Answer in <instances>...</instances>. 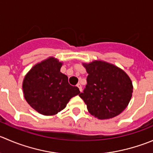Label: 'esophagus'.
Listing matches in <instances>:
<instances>
[{
	"instance_id": "34e87169",
	"label": "esophagus",
	"mask_w": 153,
	"mask_h": 153,
	"mask_svg": "<svg viewBox=\"0 0 153 153\" xmlns=\"http://www.w3.org/2000/svg\"><path fill=\"white\" fill-rule=\"evenodd\" d=\"M77 87H78V89H79V90H80V91H82V87H81V84H77Z\"/></svg>"
}]
</instances>
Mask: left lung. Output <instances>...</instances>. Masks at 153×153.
I'll return each instance as SVG.
<instances>
[{
    "instance_id": "left-lung-1",
    "label": "left lung",
    "mask_w": 153,
    "mask_h": 153,
    "mask_svg": "<svg viewBox=\"0 0 153 153\" xmlns=\"http://www.w3.org/2000/svg\"><path fill=\"white\" fill-rule=\"evenodd\" d=\"M88 73L87 85L79 96L89 112L99 119L117 116L129 103L132 83L122 69L110 63L93 61L84 64Z\"/></svg>"
}]
</instances>
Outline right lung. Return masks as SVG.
Returning <instances> with one entry per match:
<instances>
[{
  "label": "right lung",
  "instance_id": "add662e5",
  "mask_svg": "<svg viewBox=\"0 0 153 153\" xmlns=\"http://www.w3.org/2000/svg\"><path fill=\"white\" fill-rule=\"evenodd\" d=\"M61 66L58 60L50 57L34 66L24 79L25 99L39 114H57L80 93L79 89L70 85L68 77L60 72Z\"/></svg>",
  "mask_w": 153,
  "mask_h": 153
}]
</instances>
